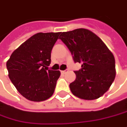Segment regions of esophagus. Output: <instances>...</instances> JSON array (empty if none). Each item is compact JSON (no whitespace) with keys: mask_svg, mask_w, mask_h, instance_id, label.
<instances>
[{"mask_svg":"<svg viewBox=\"0 0 127 127\" xmlns=\"http://www.w3.org/2000/svg\"><path fill=\"white\" fill-rule=\"evenodd\" d=\"M67 71H68V70H64L61 71V72H62V73H63V74H64V73H66V72H67Z\"/></svg>","mask_w":127,"mask_h":127,"instance_id":"34e87169","label":"esophagus"}]
</instances>
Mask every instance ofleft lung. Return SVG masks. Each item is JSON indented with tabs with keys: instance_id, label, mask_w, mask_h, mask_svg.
Wrapping results in <instances>:
<instances>
[{
	"instance_id": "left-lung-1",
	"label": "left lung",
	"mask_w": 127,
	"mask_h": 127,
	"mask_svg": "<svg viewBox=\"0 0 127 127\" xmlns=\"http://www.w3.org/2000/svg\"><path fill=\"white\" fill-rule=\"evenodd\" d=\"M60 39L69 49L74 63L82 64L81 69L75 71L71 92L85 100L100 98L115 78L113 54L97 35L86 29L61 32Z\"/></svg>"
}]
</instances>
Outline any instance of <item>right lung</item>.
Here are the masks:
<instances>
[{"label":"right lung","mask_w":127,"mask_h":127,"mask_svg":"<svg viewBox=\"0 0 127 127\" xmlns=\"http://www.w3.org/2000/svg\"><path fill=\"white\" fill-rule=\"evenodd\" d=\"M60 34H34L12 53L6 63L12 83L29 101H45L54 93L60 72L49 70L48 66Z\"/></svg>","instance_id":"1"}]
</instances>
